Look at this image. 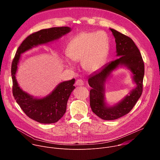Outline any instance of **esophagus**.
I'll list each match as a JSON object with an SVG mask.
<instances>
[{
  "label": "esophagus",
  "mask_w": 160,
  "mask_h": 160,
  "mask_svg": "<svg viewBox=\"0 0 160 160\" xmlns=\"http://www.w3.org/2000/svg\"><path fill=\"white\" fill-rule=\"evenodd\" d=\"M83 84H84V82H83V81L82 80H81V79L77 80L76 81V82H75V85H77V86H82V85H83Z\"/></svg>",
  "instance_id": "obj_1"
}]
</instances>
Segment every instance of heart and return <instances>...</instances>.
Listing matches in <instances>:
<instances>
[{
  "instance_id": "obj_1",
  "label": "heart",
  "mask_w": 160,
  "mask_h": 160,
  "mask_svg": "<svg viewBox=\"0 0 160 160\" xmlns=\"http://www.w3.org/2000/svg\"><path fill=\"white\" fill-rule=\"evenodd\" d=\"M105 40L107 43L108 38L102 32L80 33L68 44L67 54L75 62L82 61V66L87 72H96L100 68L104 58L105 49L102 48ZM66 62L70 67L73 66L69 61L66 60Z\"/></svg>"
}]
</instances>
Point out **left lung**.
Instances as JSON below:
<instances>
[{"mask_svg": "<svg viewBox=\"0 0 160 160\" xmlns=\"http://www.w3.org/2000/svg\"><path fill=\"white\" fill-rule=\"evenodd\" d=\"M116 42L117 59L102 67L101 70L89 77L88 82L92 87L90 90V105L93 112L104 120L118 119L128 114L140 98L143 90L144 63L141 54L129 37L110 28ZM120 65L127 66L132 72L137 87L120 103L108 107L104 102V85L111 72Z\"/></svg>", "mask_w": 160, "mask_h": 160, "instance_id": "obj_1", "label": "left lung"}]
</instances>
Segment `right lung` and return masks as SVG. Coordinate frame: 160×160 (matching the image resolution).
Segmentation results:
<instances>
[{"label":"right lung","instance_id":"1","mask_svg":"<svg viewBox=\"0 0 160 160\" xmlns=\"http://www.w3.org/2000/svg\"><path fill=\"white\" fill-rule=\"evenodd\" d=\"M70 30L71 28L67 27H53L32 33L19 45L12 62L13 96L26 115L40 123H54L63 117L66 110L68 100L75 88L73 86L75 80L73 78L59 83L51 94L44 98L34 99L20 88L16 79L20 55L38 45L57 40L69 33Z\"/></svg>","mask_w":160,"mask_h":160}]
</instances>
